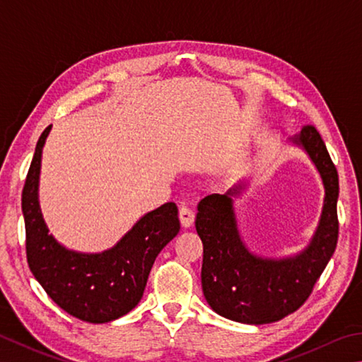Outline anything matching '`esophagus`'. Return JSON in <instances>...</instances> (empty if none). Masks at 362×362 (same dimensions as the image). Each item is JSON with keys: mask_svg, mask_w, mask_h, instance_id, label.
Returning a JSON list of instances; mask_svg holds the SVG:
<instances>
[{"mask_svg": "<svg viewBox=\"0 0 362 362\" xmlns=\"http://www.w3.org/2000/svg\"><path fill=\"white\" fill-rule=\"evenodd\" d=\"M179 218H180V223L183 228H189L194 221V212L189 207L182 206L179 210Z\"/></svg>", "mask_w": 362, "mask_h": 362, "instance_id": "1", "label": "esophagus"}]
</instances>
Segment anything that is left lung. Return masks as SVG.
Segmentation results:
<instances>
[{
    "instance_id": "8db88e82",
    "label": "left lung",
    "mask_w": 362,
    "mask_h": 362,
    "mask_svg": "<svg viewBox=\"0 0 362 362\" xmlns=\"http://www.w3.org/2000/svg\"><path fill=\"white\" fill-rule=\"evenodd\" d=\"M291 142L310 156L325 187L317 231L300 253L288 258H262L245 247L234 212V198L242 193L244 183L225 194H209L198 204L196 231L204 245V298L214 312L238 323L267 325L298 310L337 245V169L312 124L302 128Z\"/></svg>"
}]
</instances>
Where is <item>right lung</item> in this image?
Segmentation results:
<instances>
[{
	"label": "right lung",
	"instance_id": "add662e5",
	"mask_svg": "<svg viewBox=\"0 0 362 362\" xmlns=\"http://www.w3.org/2000/svg\"><path fill=\"white\" fill-rule=\"evenodd\" d=\"M50 127L42 131L22 192L30 271L55 304L88 323H107L139 304L156 256L180 229L174 202L146 214L101 253H78L58 244L39 207L41 155Z\"/></svg>",
	"mask_w": 362,
	"mask_h": 362
}]
</instances>
